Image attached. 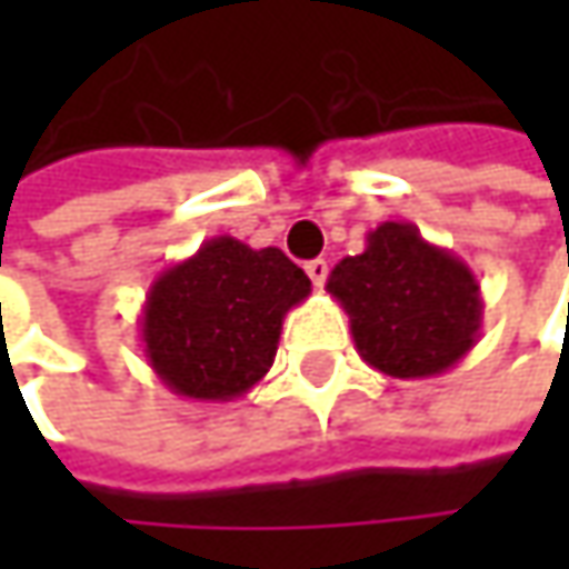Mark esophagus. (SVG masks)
<instances>
[{
	"label": "esophagus",
	"mask_w": 569,
	"mask_h": 569,
	"mask_svg": "<svg viewBox=\"0 0 569 569\" xmlns=\"http://www.w3.org/2000/svg\"><path fill=\"white\" fill-rule=\"evenodd\" d=\"M307 274H310L313 288H322V284H326V274H329L326 259H313V262H307Z\"/></svg>",
	"instance_id": "obj_1"
}]
</instances>
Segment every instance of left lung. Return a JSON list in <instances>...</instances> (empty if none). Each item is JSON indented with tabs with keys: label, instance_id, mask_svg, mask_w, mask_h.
<instances>
[{
	"label": "left lung",
	"instance_id": "1",
	"mask_svg": "<svg viewBox=\"0 0 569 569\" xmlns=\"http://www.w3.org/2000/svg\"><path fill=\"white\" fill-rule=\"evenodd\" d=\"M326 291L348 313L358 355L389 380L447 373L481 339L475 272L408 221L370 230L361 256H345Z\"/></svg>",
	"mask_w": 569,
	"mask_h": 569
}]
</instances>
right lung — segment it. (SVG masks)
Wrapping results in <instances>:
<instances>
[{
	"mask_svg": "<svg viewBox=\"0 0 569 569\" xmlns=\"http://www.w3.org/2000/svg\"><path fill=\"white\" fill-rule=\"evenodd\" d=\"M310 278L278 250L211 237L167 266L144 295L139 336L148 367L192 402H233L269 373L288 310Z\"/></svg>",
	"mask_w": 569,
	"mask_h": 569,
	"instance_id": "1",
	"label": "right lung"
}]
</instances>
